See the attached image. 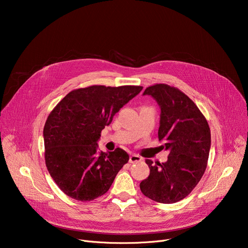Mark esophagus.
<instances>
[{
	"label": "esophagus",
	"mask_w": 248,
	"mask_h": 248,
	"mask_svg": "<svg viewBox=\"0 0 248 248\" xmlns=\"http://www.w3.org/2000/svg\"><path fill=\"white\" fill-rule=\"evenodd\" d=\"M141 161V158L140 157V155H132L131 157H129V163H132V164H134V163H139V162H140Z\"/></svg>",
	"instance_id": "obj_1"
}]
</instances>
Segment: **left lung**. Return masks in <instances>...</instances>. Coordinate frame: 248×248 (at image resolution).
I'll use <instances>...</instances> for the list:
<instances>
[{
	"label": "left lung",
	"mask_w": 248,
	"mask_h": 248,
	"mask_svg": "<svg viewBox=\"0 0 248 248\" xmlns=\"http://www.w3.org/2000/svg\"><path fill=\"white\" fill-rule=\"evenodd\" d=\"M146 94L160 106L158 136L170 154L166 163L146 160L150 175L140 188L146 197L171 204L187 197L201 180L209 157L210 127L196 104L178 88L155 84L146 88Z\"/></svg>",
	"instance_id": "1"
}]
</instances>
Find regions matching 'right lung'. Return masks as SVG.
<instances>
[{"instance_id":"add662e5","label":"right lung","mask_w":248,"mask_h":248,"mask_svg":"<svg viewBox=\"0 0 248 248\" xmlns=\"http://www.w3.org/2000/svg\"><path fill=\"white\" fill-rule=\"evenodd\" d=\"M141 86L91 85L74 89L50 112L43 129L45 164L60 190L78 201L102 196L128 162L125 151L97 153L106 125Z\"/></svg>"}]
</instances>
